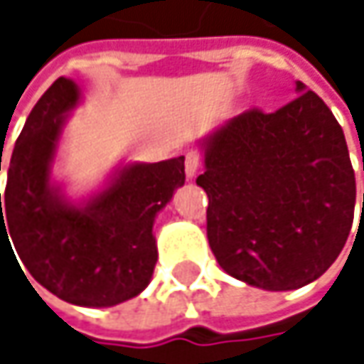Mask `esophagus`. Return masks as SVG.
I'll return each instance as SVG.
<instances>
[{"label": "esophagus", "instance_id": "34e87169", "mask_svg": "<svg viewBox=\"0 0 364 364\" xmlns=\"http://www.w3.org/2000/svg\"><path fill=\"white\" fill-rule=\"evenodd\" d=\"M198 168H200V156L196 151H187L185 154V175H187V179H193Z\"/></svg>", "mask_w": 364, "mask_h": 364}]
</instances>
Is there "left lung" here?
I'll return each mask as SVG.
<instances>
[{
    "instance_id": "left-lung-1",
    "label": "left lung",
    "mask_w": 364,
    "mask_h": 364,
    "mask_svg": "<svg viewBox=\"0 0 364 364\" xmlns=\"http://www.w3.org/2000/svg\"><path fill=\"white\" fill-rule=\"evenodd\" d=\"M295 90L299 97L276 113L247 111L198 143L210 251L230 276L265 291L321 278L354 219L343 130L316 92L301 82Z\"/></svg>"
}]
</instances>
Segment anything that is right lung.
<instances>
[{
  "instance_id": "obj_1",
  "label": "right lung",
  "mask_w": 364,
  "mask_h": 364,
  "mask_svg": "<svg viewBox=\"0 0 364 364\" xmlns=\"http://www.w3.org/2000/svg\"><path fill=\"white\" fill-rule=\"evenodd\" d=\"M77 105L80 86L58 77L29 113L10 158L4 210L0 193V245L12 238L31 276L63 301L111 308L143 293L154 276V223L185 183V158L119 162L97 191L73 200L54 162Z\"/></svg>"
}]
</instances>
